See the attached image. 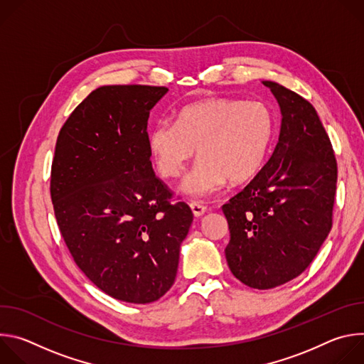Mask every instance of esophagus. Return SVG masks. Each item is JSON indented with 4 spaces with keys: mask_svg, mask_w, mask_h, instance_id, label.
Returning a JSON list of instances; mask_svg holds the SVG:
<instances>
[{
    "mask_svg": "<svg viewBox=\"0 0 364 364\" xmlns=\"http://www.w3.org/2000/svg\"><path fill=\"white\" fill-rule=\"evenodd\" d=\"M190 207H191L193 215H194L196 218L203 216V215L205 213V210H207V205H204L201 201H191V203H190Z\"/></svg>",
    "mask_w": 364,
    "mask_h": 364,
    "instance_id": "34e87169",
    "label": "esophagus"
}]
</instances>
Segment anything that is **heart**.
I'll return each instance as SVG.
<instances>
[{
  "mask_svg": "<svg viewBox=\"0 0 364 364\" xmlns=\"http://www.w3.org/2000/svg\"><path fill=\"white\" fill-rule=\"evenodd\" d=\"M274 135V117L262 102L210 99L183 108L176 122L161 119L149 132V149L166 178L183 174L197 146L198 161L181 188L209 197L228 180L253 178L264 167Z\"/></svg>",
  "mask_w": 364,
  "mask_h": 364,
  "instance_id": "obj_1",
  "label": "heart"
}]
</instances>
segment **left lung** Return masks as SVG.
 <instances>
[{"label": "left lung", "mask_w": 364, "mask_h": 364, "mask_svg": "<svg viewBox=\"0 0 364 364\" xmlns=\"http://www.w3.org/2000/svg\"><path fill=\"white\" fill-rule=\"evenodd\" d=\"M275 95L282 124L269 161L222 210L230 240L232 274L256 289L301 275L333 226L337 161L317 111L298 93L264 80Z\"/></svg>", "instance_id": "8db88e82"}]
</instances>
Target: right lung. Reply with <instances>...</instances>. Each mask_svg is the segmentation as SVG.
<instances>
[{
	"instance_id": "obj_1",
	"label": "right lung",
	"mask_w": 364,
	"mask_h": 364,
	"mask_svg": "<svg viewBox=\"0 0 364 364\" xmlns=\"http://www.w3.org/2000/svg\"><path fill=\"white\" fill-rule=\"evenodd\" d=\"M167 90L97 87L62 127L51 163L50 196L73 261L125 302L157 301L173 287L193 222L149 161V111Z\"/></svg>"
}]
</instances>
